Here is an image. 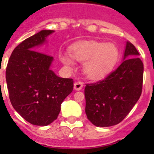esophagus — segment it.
Segmentation results:
<instances>
[{
    "label": "esophagus",
    "mask_w": 154,
    "mask_h": 154,
    "mask_svg": "<svg viewBox=\"0 0 154 154\" xmlns=\"http://www.w3.org/2000/svg\"><path fill=\"white\" fill-rule=\"evenodd\" d=\"M83 87V83L81 82H76L74 83V89L75 91H79L82 89Z\"/></svg>",
    "instance_id": "34e87169"
}]
</instances>
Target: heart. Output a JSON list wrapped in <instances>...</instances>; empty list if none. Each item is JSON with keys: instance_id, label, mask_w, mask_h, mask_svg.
I'll use <instances>...</instances> for the list:
<instances>
[{"instance_id": "obj_1", "label": "heart", "mask_w": 154, "mask_h": 154, "mask_svg": "<svg viewBox=\"0 0 154 154\" xmlns=\"http://www.w3.org/2000/svg\"><path fill=\"white\" fill-rule=\"evenodd\" d=\"M119 56V50L113 43L95 41H80L71 46L69 53H61L59 59L67 67H72L74 60L83 62L82 72L89 79L97 80L106 75Z\"/></svg>"}]
</instances>
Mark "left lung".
<instances>
[{
    "mask_svg": "<svg viewBox=\"0 0 154 154\" xmlns=\"http://www.w3.org/2000/svg\"><path fill=\"white\" fill-rule=\"evenodd\" d=\"M135 46L127 42L123 62L106 78L85 88V113L96 126L108 127L123 120L141 96L143 64Z\"/></svg>",
    "mask_w": 154,
    "mask_h": 154,
    "instance_id": "left-lung-1",
    "label": "left lung"
}]
</instances>
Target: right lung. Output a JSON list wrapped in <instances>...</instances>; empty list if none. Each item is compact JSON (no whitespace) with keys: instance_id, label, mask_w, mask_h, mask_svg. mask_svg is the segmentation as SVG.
<instances>
[{"instance_id":"add662e5","label":"right lung","mask_w":154,"mask_h":154,"mask_svg":"<svg viewBox=\"0 0 154 154\" xmlns=\"http://www.w3.org/2000/svg\"><path fill=\"white\" fill-rule=\"evenodd\" d=\"M54 32L42 30L23 41L14 49L6 69L12 106L36 126H47L55 120L62 102L73 90L72 79L58 77L50 69L53 57L38 48Z\"/></svg>"}]
</instances>
